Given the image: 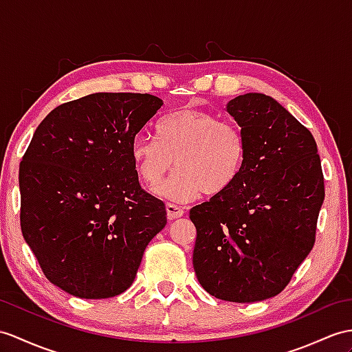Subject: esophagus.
<instances>
[{
	"label": "esophagus",
	"instance_id": "esophagus-1",
	"mask_svg": "<svg viewBox=\"0 0 352 352\" xmlns=\"http://www.w3.org/2000/svg\"><path fill=\"white\" fill-rule=\"evenodd\" d=\"M166 211H168V217L173 220V219H178L184 214V208L183 207H178L175 204H166Z\"/></svg>",
	"mask_w": 352,
	"mask_h": 352
}]
</instances>
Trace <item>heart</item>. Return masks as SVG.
<instances>
[{
    "label": "heart",
    "mask_w": 352,
    "mask_h": 352,
    "mask_svg": "<svg viewBox=\"0 0 352 352\" xmlns=\"http://www.w3.org/2000/svg\"><path fill=\"white\" fill-rule=\"evenodd\" d=\"M157 139L139 135L130 156L139 178L156 184L173 166V174L156 187L162 198L189 202L201 192L216 196L226 192L240 177L248 157L241 127L219 120L214 113L184 108L163 117L156 126Z\"/></svg>",
    "instance_id": "1"
}]
</instances>
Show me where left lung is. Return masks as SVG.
Here are the masks:
<instances>
[{"mask_svg": "<svg viewBox=\"0 0 352 352\" xmlns=\"http://www.w3.org/2000/svg\"><path fill=\"white\" fill-rule=\"evenodd\" d=\"M226 111L248 157L230 189L190 210L193 268L213 297L252 303L280 294L312 250L324 175L312 133L270 96H239Z\"/></svg>", "mask_w": 352, "mask_h": 352, "instance_id": "8db88e82", "label": "left lung"}]
</instances>
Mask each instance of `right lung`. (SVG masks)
<instances>
[{"label":"right lung","instance_id":"1","mask_svg":"<svg viewBox=\"0 0 352 352\" xmlns=\"http://www.w3.org/2000/svg\"><path fill=\"white\" fill-rule=\"evenodd\" d=\"M163 102L96 93L56 106L19 166L21 230L46 279L79 298H109L133 283L144 250L166 225L145 192L130 146Z\"/></svg>","mask_w":352,"mask_h":352}]
</instances>
